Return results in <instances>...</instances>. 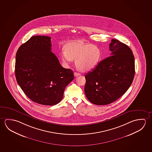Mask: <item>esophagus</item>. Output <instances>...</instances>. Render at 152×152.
Wrapping results in <instances>:
<instances>
[{
  "mask_svg": "<svg viewBox=\"0 0 152 152\" xmlns=\"http://www.w3.org/2000/svg\"><path fill=\"white\" fill-rule=\"evenodd\" d=\"M74 76H75V77H77L78 76H80V74L77 72H74Z\"/></svg>",
  "mask_w": 152,
  "mask_h": 152,
  "instance_id": "34e87169",
  "label": "esophagus"
}]
</instances>
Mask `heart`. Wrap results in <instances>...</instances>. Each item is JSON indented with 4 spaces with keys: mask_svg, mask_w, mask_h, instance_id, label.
<instances>
[{
    "mask_svg": "<svg viewBox=\"0 0 152 152\" xmlns=\"http://www.w3.org/2000/svg\"><path fill=\"white\" fill-rule=\"evenodd\" d=\"M65 50L60 52V58L65 65L75 59L78 69L88 71L96 67L101 58V51L97 45L75 41L66 43Z\"/></svg>",
    "mask_w": 152,
    "mask_h": 152,
    "instance_id": "heart-1",
    "label": "heart"
}]
</instances>
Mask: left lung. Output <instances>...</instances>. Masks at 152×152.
Masks as SVG:
<instances>
[{"label":"left lung","mask_w":152,"mask_h":152,"mask_svg":"<svg viewBox=\"0 0 152 152\" xmlns=\"http://www.w3.org/2000/svg\"><path fill=\"white\" fill-rule=\"evenodd\" d=\"M109 49L111 56L100 61L85 76V93L94 104L115 102L126 92L134 78V56L130 48L112 39Z\"/></svg>","instance_id":"8db88e82"}]
</instances>
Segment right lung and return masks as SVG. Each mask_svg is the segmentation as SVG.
Returning a JSON list of instances; mask_svg holds the SVG:
<instances>
[{"mask_svg": "<svg viewBox=\"0 0 152 152\" xmlns=\"http://www.w3.org/2000/svg\"><path fill=\"white\" fill-rule=\"evenodd\" d=\"M51 50V37L37 35L21 45L16 55L18 84L31 100L45 105L60 102L74 78L72 70L62 67Z\"/></svg>", "mask_w": 152, "mask_h": 152, "instance_id": "add662e5", "label": "right lung"}]
</instances>
